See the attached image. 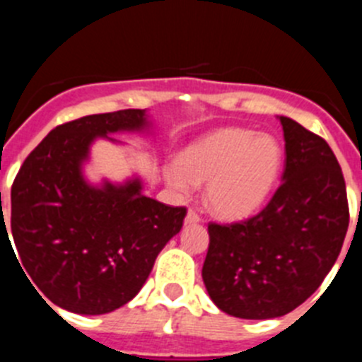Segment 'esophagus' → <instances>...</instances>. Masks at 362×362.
<instances>
[{
	"label": "esophagus",
	"mask_w": 362,
	"mask_h": 362,
	"mask_svg": "<svg viewBox=\"0 0 362 362\" xmlns=\"http://www.w3.org/2000/svg\"><path fill=\"white\" fill-rule=\"evenodd\" d=\"M200 220H202V218H200V214L197 213V211H194V209L187 211V216H185V223H198Z\"/></svg>",
	"instance_id": "obj_1"
}]
</instances>
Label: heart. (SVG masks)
Listing matches in <instances>:
<instances>
[{
  "label": "heart",
  "instance_id": "1",
  "mask_svg": "<svg viewBox=\"0 0 362 362\" xmlns=\"http://www.w3.org/2000/svg\"><path fill=\"white\" fill-rule=\"evenodd\" d=\"M281 162L276 136L249 128H221L189 146L165 175L182 193L207 182L205 202L211 211L223 218H243L272 193Z\"/></svg>",
  "mask_w": 362,
  "mask_h": 362
}]
</instances>
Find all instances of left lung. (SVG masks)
I'll list each match as a JSON object with an SVG mask.
<instances>
[{"label": "left lung", "instance_id": "8db88e82", "mask_svg": "<svg viewBox=\"0 0 362 362\" xmlns=\"http://www.w3.org/2000/svg\"><path fill=\"white\" fill-rule=\"evenodd\" d=\"M281 184L258 214L209 221L202 278L220 310L242 319L288 314L323 283L350 221L346 184L334 151L315 133L279 117Z\"/></svg>", "mask_w": 362, "mask_h": 362}]
</instances>
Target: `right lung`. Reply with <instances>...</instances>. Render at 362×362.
Here are the masks:
<instances>
[{"instance_id": "add662e5", "label": "right lung", "mask_w": 362, "mask_h": 362, "mask_svg": "<svg viewBox=\"0 0 362 362\" xmlns=\"http://www.w3.org/2000/svg\"><path fill=\"white\" fill-rule=\"evenodd\" d=\"M146 124L142 110L64 122L39 142L16 175L11 229L18 262L34 291L39 288L57 307L95 315L132 301L158 252L184 226L185 207L146 197L136 180L95 189L81 177V162L95 136ZM1 236H8L5 223Z\"/></svg>"}]
</instances>
